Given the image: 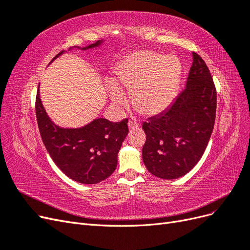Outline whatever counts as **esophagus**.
Listing matches in <instances>:
<instances>
[{
	"label": "esophagus",
	"instance_id": "esophagus-1",
	"mask_svg": "<svg viewBox=\"0 0 250 250\" xmlns=\"http://www.w3.org/2000/svg\"><path fill=\"white\" fill-rule=\"evenodd\" d=\"M139 126H140V124L135 122V121L130 120L129 122H128V127H129V129H135V128H138Z\"/></svg>",
	"mask_w": 250,
	"mask_h": 250
}]
</instances>
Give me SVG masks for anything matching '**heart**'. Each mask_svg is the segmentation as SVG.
<instances>
[{
	"mask_svg": "<svg viewBox=\"0 0 250 250\" xmlns=\"http://www.w3.org/2000/svg\"><path fill=\"white\" fill-rule=\"evenodd\" d=\"M181 66L171 55L152 51L134 52L118 65L113 83L108 85L111 101L119 106L126 102L123 90L131 93L135 110L144 116H155L167 109L175 99Z\"/></svg>",
	"mask_w": 250,
	"mask_h": 250,
	"instance_id": "1",
	"label": "heart"
}]
</instances>
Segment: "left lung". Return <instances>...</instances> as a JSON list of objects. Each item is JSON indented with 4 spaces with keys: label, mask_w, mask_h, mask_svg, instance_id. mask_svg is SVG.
<instances>
[{
    "label": "left lung",
    "mask_w": 250,
    "mask_h": 250,
    "mask_svg": "<svg viewBox=\"0 0 250 250\" xmlns=\"http://www.w3.org/2000/svg\"><path fill=\"white\" fill-rule=\"evenodd\" d=\"M192 56L186 88L167 109L143 123V162L151 174L163 179H176L190 172L214 129L216 87L204 60L195 52Z\"/></svg>",
    "instance_id": "1"
}]
</instances>
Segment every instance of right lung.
Segmentation results:
<instances>
[{
	"label": "right lung",
	"instance_id": "1",
	"mask_svg": "<svg viewBox=\"0 0 250 250\" xmlns=\"http://www.w3.org/2000/svg\"><path fill=\"white\" fill-rule=\"evenodd\" d=\"M103 42L102 40L84 48H74L88 50L100 47ZM63 53L60 52L50 63ZM35 110L43 145L53 162L67 177L80 184L95 185L106 179L116 170L119 150L128 134L127 119L110 122L107 119L98 118L79 128L60 127L46 112L40 86Z\"/></svg>",
	"mask_w": 250,
	"mask_h": 250
}]
</instances>
